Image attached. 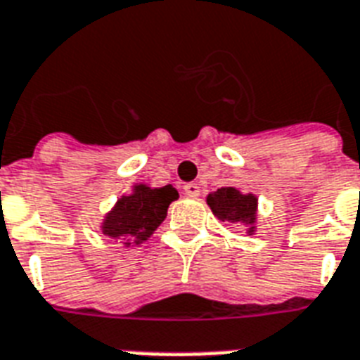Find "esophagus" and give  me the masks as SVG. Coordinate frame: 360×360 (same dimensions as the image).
Returning <instances> with one entry per match:
<instances>
[{"mask_svg": "<svg viewBox=\"0 0 360 360\" xmlns=\"http://www.w3.org/2000/svg\"><path fill=\"white\" fill-rule=\"evenodd\" d=\"M184 193L188 195V197H199V186L193 182H189L184 186Z\"/></svg>", "mask_w": 360, "mask_h": 360, "instance_id": "34e87169", "label": "esophagus"}]
</instances>
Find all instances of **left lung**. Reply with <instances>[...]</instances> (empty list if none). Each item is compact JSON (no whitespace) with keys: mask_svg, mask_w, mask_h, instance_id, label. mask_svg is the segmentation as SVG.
<instances>
[{"mask_svg":"<svg viewBox=\"0 0 360 360\" xmlns=\"http://www.w3.org/2000/svg\"><path fill=\"white\" fill-rule=\"evenodd\" d=\"M206 202L214 216L229 224L248 225V233L253 235L255 214H257V197L252 193H240L235 188H221L206 197Z\"/></svg>","mask_w":360,"mask_h":360,"instance_id":"left-lung-1","label":"left lung"}]
</instances>
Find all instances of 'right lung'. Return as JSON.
I'll return each instance as SVG.
<instances>
[{"instance_id":"add662e5","label":"right lung","mask_w":360,"mask_h":360,"mask_svg":"<svg viewBox=\"0 0 360 360\" xmlns=\"http://www.w3.org/2000/svg\"><path fill=\"white\" fill-rule=\"evenodd\" d=\"M178 199V191L172 186L148 188L136 184L133 193L124 195L114 208L105 216L101 225L103 235L108 238H135V244L148 240L161 221L165 219L167 208L172 200ZM129 246L131 242H125Z\"/></svg>"}]
</instances>
